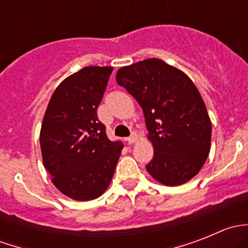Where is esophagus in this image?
<instances>
[{
  "mask_svg": "<svg viewBox=\"0 0 248 248\" xmlns=\"http://www.w3.org/2000/svg\"><path fill=\"white\" fill-rule=\"evenodd\" d=\"M137 141V136L136 134H132L131 137H128V138H127V142H128V144H134V142Z\"/></svg>",
  "mask_w": 248,
  "mask_h": 248,
  "instance_id": "1",
  "label": "esophagus"
}]
</instances>
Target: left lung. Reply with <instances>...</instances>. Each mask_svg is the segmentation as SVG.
<instances>
[{
  "instance_id": "1",
  "label": "left lung",
  "mask_w": 248,
  "mask_h": 248,
  "mask_svg": "<svg viewBox=\"0 0 248 248\" xmlns=\"http://www.w3.org/2000/svg\"><path fill=\"white\" fill-rule=\"evenodd\" d=\"M116 81L141 107L154 146L149 174L166 186H180L204 166L211 145V120L196 85L182 71L147 59L117 71Z\"/></svg>"
}]
</instances>
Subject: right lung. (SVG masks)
I'll list each match as a JSON object with an SVG mask.
<instances>
[{
  "mask_svg": "<svg viewBox=\"0 0 248 248\" xmlns=\"http://www.w3.org/2000/svg\"><path fill=\"white\" fill-rule=\"evenodd\" d=\"M112 67L90 66L63 80L42 122L43 164L64 196L92 201L106 192L124 144L111 141L97 116Z\"/></svg>",
  "mask_w": 248,
  "mask_h": 248,
  "instance_id": "add662e5",
  "label": "right lung"
}]
</instances>
